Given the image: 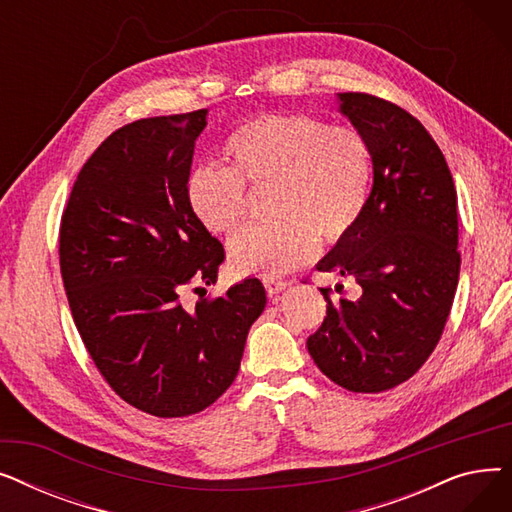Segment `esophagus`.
<instances>
[{
	"label": "esophagus",
	"instance_id": "1",
	"mask_svg": "<svg viewBox=\"0 0 512 512\" xmlns=\"http://www.w3.org/2000/svg\"><path fill=\"white\" fill-rule=\"evenodd\" d=\"M263 286L267 294H278L290 286L288 280H278V278H263Z\"/></svg>",
	"mask_w": 512,
	"mask_h": 512
}]
</instances>
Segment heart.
I'll return each mask as SVG.
<instances>
[{"label": "heart", "instance_id": "heart-1", "mask_svg": "<svg viewBox=\"0 0 512 512\" xmlns=\"http://www.w3.org/2000/svg\"><path fill=\"white\" fill-rule=\"evenodd\" d=\"M230 168L197 166L186 195L201 224L232 232L245 220V182L276 184L272 224L238 232L230 265L238 274L274 278L307 263L324 245L344 240L369 203L373 159L353 126H330L309 116H263L240 126L226 143Z\"/></svg>", "mask_w": 512, "mask_h": 512}]
</instances>
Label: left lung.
I'll return each instance as SVG.
<instances>
[{
    "mask_svg": "<svg viewBox=\"0 0 512 512\" xmlns=\"http://www.w3.org/2000/svg\"><path fill=\"white\" fill-rule=\"evenodd\" d=\"M338 110L363 134L373 186L361 222L317 263L355 278L359 299L334 303L307 348L328 378L351 392H384L434 353L459 284L456 191L423 124L367 93H338Z\"/></svg>",
    "mask_w": 512,
    "mask_h": 512,
    "instance_id": "8db88e82",
    "label": "left lung"
}]
</instances>
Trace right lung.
<instances>
[{"mask_svg":"<svg viewBox=\"0 0 512 512\" xmlns=\"http://www.w3.org/2000/svg\"><path fill=\"white\" fill-rule=\"evenodd\" d=\"M205 126L197 110L112 132L78 172L60 226L62 280L91 359L128 405L168 419L230 388L267 303L257 278L193 311L180 303L186 284H215L224 261L186 195Z\"/></svg>","mask_w":512,"mask_h":512,"instance_id":"add662e5","label":"right lung"}]
</instances>
